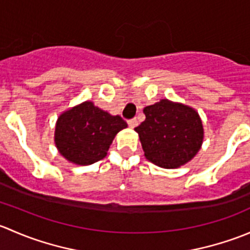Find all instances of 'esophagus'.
Returning <instances> with one entry per match:
<instances>
[{
	"label": "esophagus",
	"mask_w": 250,
	"mask_h": 250,
	"mask_svg": "<svg viewBox=\"0 0 250 250\" xmlns=\"http://www.w3.org/2000/svg\"><path fill=\"white\" fill-rule=\"evenodd\" d=\"M128 125H129L130 128H135L138 125V120L137 118H133V120H129L128 121Z\"/></svg>",
	"instance_id": "34e87169"
}]
</instances>
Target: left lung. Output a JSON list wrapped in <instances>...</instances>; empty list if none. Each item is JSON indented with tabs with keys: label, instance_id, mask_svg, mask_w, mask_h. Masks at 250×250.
<instances>
[{
	"label": "left lung",
	"instance_id": "8db88e82",
	"mask_svg": "<svg viewBox=\"0 0 250 250\" xmlns=\"http://www.w3.org/2000/svg\"><path fill=\"white\" fill-rule=\"evenodd\" d=\"M146 118L135 128L146 160L166 169L190 162L201 150L204 129L200 115L181 103L160 100L144 109Z\"/></svg>",
	"mask_w": 250,
	"mask_h": 250
}]
</instances>
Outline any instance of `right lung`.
Returning a JSON list of instances; mask_svg holds the SVG:
<instances>
[{
	"instance_id": "1",
	"label": "right lung",
	"mask_w": 250,
	"mask_h": 250,
	"mask_svg": "<svg viewBox=\"0 0 250 250\" xmlns=\"http://www.w3.org/2000/svg\"><path fill=\"white\" fill-rule=\"evenodd\" d=\"M127 127L120 116L110 115L93 102H83L60 113L54 144L70 163L89 166L106 157L117 133Z\"/></svg>"
}]
</instances>
